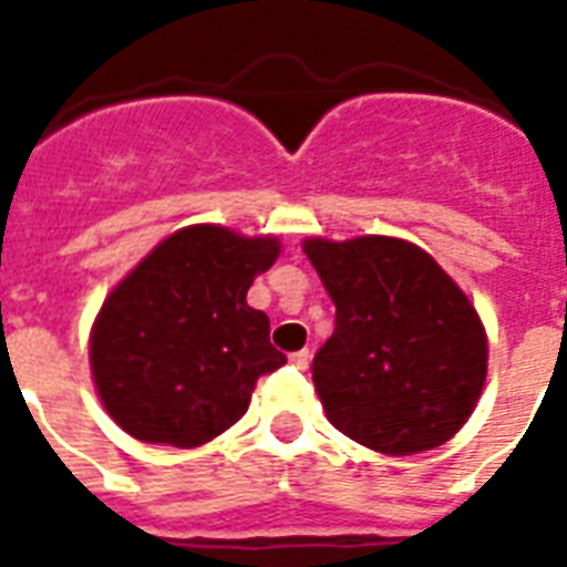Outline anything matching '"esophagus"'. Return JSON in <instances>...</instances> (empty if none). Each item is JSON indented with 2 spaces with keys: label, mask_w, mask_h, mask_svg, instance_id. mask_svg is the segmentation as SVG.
Returning a JSON list of instances; mask_svg holds the SVG:
<instances>
[{
  "label": "esophagus",
  "mask_w": 567,
  "mask_h": 567,
  "mask_svg": "<svg viewBox=\"0 0 567 567\" xmlns=\"http://www.w3.org/2000/svg\"><path fill=\"white\" fill-rule=\"evenodd\" d=\"M311 362V353L309 350H297V353H291V364L297 368V371H306Z\"/></svg>",
  "instance_id": "esophagus-1"
}]
</instances>
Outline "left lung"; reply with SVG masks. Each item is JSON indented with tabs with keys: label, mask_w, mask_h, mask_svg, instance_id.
Listing matches in <instances>:
<instances>
[{
	"label": "left lung",
	"mask_w": 567,
	"mask_h": 567,
	"mask_svg": "<svg viewBox=\"0 0 567 567\" xmlns=\"http://www.w3.org/2000/svg\"><path fill=\"white\" fill-rule=\"evenodd\" d=\"M302 249L336 302V332L311 362L332 426L388 456L453 439L488 368L485 329L462 288L400 238H309Z\"/></svg>",
	"instance_id": "obj_1"
}]
</instances>
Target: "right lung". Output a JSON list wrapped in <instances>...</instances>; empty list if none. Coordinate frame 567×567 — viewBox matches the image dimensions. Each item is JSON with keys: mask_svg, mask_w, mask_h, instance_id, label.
<instances>
[{"mask_svg": "<svg viewBox=\"0 0 567 567\" xmlns=\"http://www.w3.org/2000/svg\"><path fill=\"white\" fill-rule=\"evenodd\" d=\"M276 238L188 226L162 240L102 302L91 368L102 405L137 441L199 447L247 412L258 377L282 368L247 291Z\"/></svg>", "mask_w": 567, "mask_h": 567, "instance_id": "1", "label": "right lung"}]
</instances>
